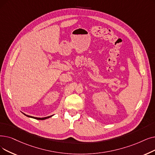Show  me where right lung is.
Wrapping results in <instances>:
<instances>
[{
    "mask_svg": "<svg viewBox=\"0 0 155 155\" xmlns=\"http://www.w3.org/2000/svg\"><path fill=\"white\" fill-rule=\"evenodd\" d=\"M23 115H25V116H26L27 117H29V118H35V119H36V120H45V119H48V118H49L52 117L54 115H51V116H49V117H44V118H38V117H31V116L27 115H26V114H25V113H23Z\"/></svg>",
    "mask_w": 155,
    "mask_h": 155,
    "instance_id": "1",
    "label": "right lung"
}]
</instances>
